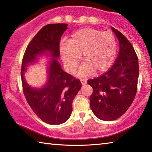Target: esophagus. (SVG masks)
<instances>
[{
  "label": "esophagus",
  "instance_id": "1",
  "mask_svg": "<svg viewBox=\"0 0 152 152\" xmlns=\"http://www.w3.org/2000/svg\"><path fill=\"white\" fill-rule=\"evenodd\" d=\"M80 81H81V83L83 84V85H86V83H87V81H86V80L85 78H81Z\"/></svg>",
  "mask_w": 152,
  "mask_h": 152
}]
</instances>
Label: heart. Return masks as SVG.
Returning a JSON list of instances; mask_svg holds the SVG:
<instances>
[{
  "label": "heart",
  "mask_w": 152,
  "mask_h": 152,
  "mask_svg": "<svg viewBox=\"0 0 152 152\" xmlns=\"http://www.w3.org/2000/svg\"><path fill=\"white\" fill-rule=\"evenodd\" d=\"M117 41L112 32L95 28H82L72 34L67 42L61 45L64 64L71 73L76 71L81 54L85 61L80 68L82 75L95 70L97 73L107 71L114 61Z\"/></svg>",
  "instance_id": "1"
}]
</instances>
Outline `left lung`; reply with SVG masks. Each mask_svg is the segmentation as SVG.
Returning <instances> with one entry per match:
<instances>
[{
    "mask_svg": "<svg viewBox=\"0 0 152 152\" xmlns=\"http://www.w3.org/2000/svg\"><path fill=\"white\" fill-rule=\"evenodd\" d=\"M120 43L117 59L106 73L89 79L93 92L90 106L93 114L105 121L116 120L131 106L137 91L138 57L131 43L114 28H112Z\"/></svg>",
    "mask_w": 152,
    "mask_h": 152,
    "instance_id": "1",
    "label": "left lung"
}]
</instances>
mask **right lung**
<instances>
[{
	"label": "right lung",
	"mask_w": 152,
	"mask_h": 152,
	"mask_svg": "<svg viewBox=\"0 0 152 152\" xmlns=\"http://www.w3.org/2000/svg\"><path fill=\"white\" fill-rule=\"evenodd\" d=\"M67 26L66 23H50L40 29L28 44L21 64V83L26 101L40 119L53 125L64 123L71 115L72 101L82 86L80 80L65 72L55 59L50 61L49 80L44 88L29 86L23 73L28 63L46 51H49L53 58H58L60 40Z\"/></svg>",
	"instance_id": "right-lung-1"
}]
</instances>
